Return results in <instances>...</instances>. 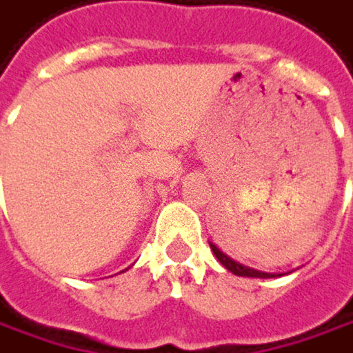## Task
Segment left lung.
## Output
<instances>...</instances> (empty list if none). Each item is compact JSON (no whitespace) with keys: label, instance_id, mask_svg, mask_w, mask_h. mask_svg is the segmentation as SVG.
<instances>
[{"label":"left lung","instance_id":"8db88e82","mask_svg":"<svg viewBox=\"0 0 353 353\" xmlns=\"http://www.w3.org/2000/svg\"><path fill=\"white\" fill-rule=\"evenodd\" d=\"M209 245H211V251L217 256V261L221 263L223 267L227 268L229 272L237 274V276H251V279H272V276H276V274H272V272H263V270H256V268L245 267V265H241L237 261H233L231 256H227L217 245H213V243H209ZM279 276H281V274H279Z\"/></svg>","mask_w":353,"mask_h":353}]
</instances>
